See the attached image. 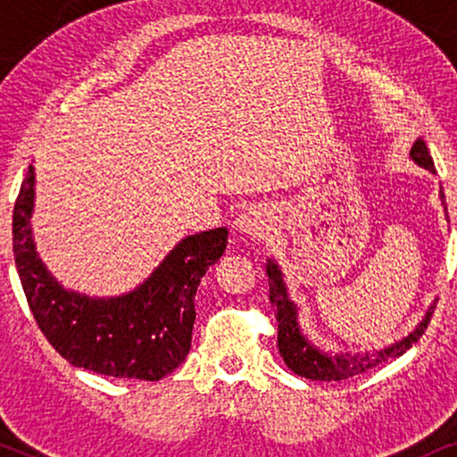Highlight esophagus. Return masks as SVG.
<instances>
[{
    "label": "esophagus",
    "mask_w": 457,
    "mask_h": 457,
    "mask_svg": "<svg viewBox=\"0 0 457 457\" xmlns=\"http://www.w3.org/2000/svg\"><path fill=\"white\" fill-rule=\"evenodd\" d=\"M237 230L247 235H266L272 228V214L264 205H249L237 216Z\"/></svg>",
    "instance_id": "esophagus-1"
}]
</instances>
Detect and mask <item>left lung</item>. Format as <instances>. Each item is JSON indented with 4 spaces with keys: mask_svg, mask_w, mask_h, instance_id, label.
<instances>
[{
    "mask_svg": "<svg viewBox=\"0 0 457 457\" xmlns=\"http://www.w3.org/2000/svg\"><path fill=\"white\" fill-rule=\"evenodd\" d=\"M410 155L418 166L427 168V170L435 174V162L430 158L427 143L422 139H418L414 145H411ZM439 195H441L443 205H445V193H443V189ZM266 272H268V285H270V303L278 322V352L283 355L285 364L289 366L293 372L310 380H327V383H330V380H343V378L355 377V374L370 370V368L383 364V361L391 358H399V355L408 352V349L424 335V330H427L430 322V316H433L435 312V303H433L428 308L427 316L422 318V322L418 324L408 337H403L402 341L393 343L389 347L380 349V352L364 353V355H349V353L330 355V353L320 352V349L312 345V343L303 337L302 328H299L297 324V305L291 302L289 295H287L283 272H280L277 262L268 260Z\"/></svg>",
    "mask_w": 457,
    "mask_h": 457,
    "instance_id": "obj_1",
    "label": "left lung"
}]
</instances>
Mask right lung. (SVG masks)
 I'll use <instances>...</instances> for the list:
<instances>
[{
  "instance_id": "add662e5",
  "label": "right lung",
  "mask_w": 457,
  "mask_h": 457,
  "mask_svg": "<svg viewBox=\"0 0 457 457\" xmlns=\"http://www.w3.org/2000/svg\"><path fill=\"white\" fill-rule=\"evenodd\" d=\"M33 202L35 172L29 166L12 216L14 260L29 308L55 352L72 366L114 378L160 380L183 364L197 287L227 249L228 230L187 237L135 291L97 299L66 291L43 266L30 235Z\"/></svg>"
}]
</instances>
